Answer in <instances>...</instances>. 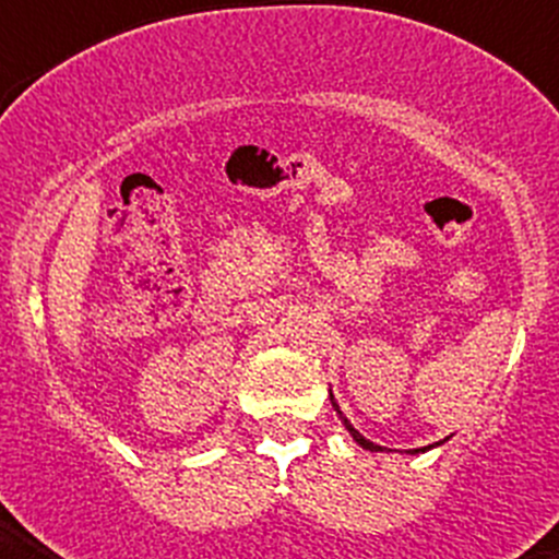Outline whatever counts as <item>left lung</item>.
<instances>
[{
	"label": "left lung",
	"instance_id": "left-lung-1",
	"mask_svg": "<svg viewBox=\"0 0 559 559\" xmlns=\"http://www.w3.org/2000/svg\"><path fill=\"white\" fill-rule=\"evenodd\" d=\"M331 403H333V408H336V415H340L342 426H345V429H348V432H350V438H354V441H357L359 447H362V450H368V452H385V450H382V447H380V443L368 441L366 435H359L357 429H354V424H350L348 417H345V415H342V412H340V406H336V400H333V394H331ZM432 447H435V443H429V447H420V450H406V455H417V452H426V450H432Z\"/></svg>",
	"mask_w": 559,
	"mask_h": 559
}]
</instances>
